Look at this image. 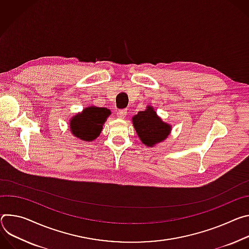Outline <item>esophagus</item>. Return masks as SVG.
Segmentation results:
<instances>
[{"label": "esophagus", "instance_id": "obj_1", "mask_svg": "<svg viewBox=\"0 0 249 249\" xmlns=\"http://www.w3.org/2000/svg\"><path fill=\"white\" fill-rule=\"evenodd\" d=\"M118 117L121 119H124L126 117V110L125 109H120L118 110Z\"/></svg>", "mask_w": 249, "mask_h": 249}]
</instances>
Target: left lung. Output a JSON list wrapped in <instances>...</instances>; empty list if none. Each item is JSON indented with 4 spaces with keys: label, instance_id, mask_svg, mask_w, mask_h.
Returning <instances> with one entry per match:
<instances>
[{
    "label": "left lung",
    "instance_id": "left-lung-1",
    "mask_svg": "<svg viewBox=\"0 0 249 249\" xmlns=\"http://www.w3.org/2000/svg\"><path fill=\"white\" fill-rule=\"evenodd\" d=\"M131 121L142 143L148 147H153L164 142L172 130V125L163 122L154 107L149 105L146 106L144 110L134 115Z\"/></svg>",
    "mask_w": 249,
    "mask_h": 249
}]
</instances>
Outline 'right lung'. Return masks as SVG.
Returning <instances> with one entry per match:
<instances>
[{
    "label": "right lung",
    "instance_id": "add662e5",
    "mask_svg": "<svg viewBox=\"0 0 249 249\" xmlns=\"http://www.w3.org/2000/svg\"><path fill=\"white\" fill-rule=\"evenodd\" d=\"M110 115L107 107L90 106L69 120V128L77 139L83 142H93L101 134L103 125Z\"/></svg>",
    "mask_w": 249,
    "mask_h": 249
}]
</instances>
